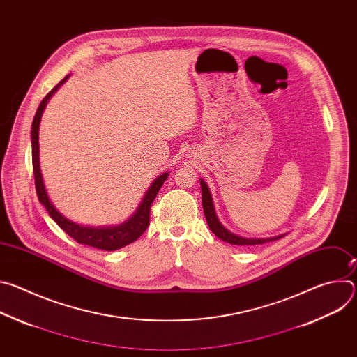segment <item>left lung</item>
<instances>
[{
  "label": "left lung",
  "mask_w": 357,
  "mask_h": 357,
  "mask_svg": "<svg viewBox=\"0 0 357 357\" xmlns=\"http://www.w3.org/2000/svg\"><path fill=\"white\" fill-rule=\"evenodd\" d=\"M200 188H202V205H203V212H205L206 222L209 225V229L213 231V234L218 236L220 240L234 244V245H256V244H263V243H268L273 240H278L282 237V236H278V237H273V238H244V237L230 233L218 220L211 192L208 189V185L202 179H200Z\"/></svg>",
  "instance_id": "left-lung-1"
}]
</instances>
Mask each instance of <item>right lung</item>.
I'll return each mask as SVG.
<instances>
[{
    "label": "right lung",
    "instance_id": "add662e5",
    "mask_svg": "<svg viewBox=\"0 0 357 357\" xmlns=\"http://www.w3.org/2000/svg\"><path fill=\"white\" fill-rule=\"evenodd\" d=\"M68 79V76L61 80L52 90H50L43 100L40 101V105L35 113L33 121H32V130H31V138H32V169H33V178H35V188H36V193H38V199L42 203V205L46 208L49 216L52 218L58 226L66 233L69 234L73 240H76L80 244L84 245H90L94 248H100V250H106V251H113L117 248H121L130 243H134L138 237L142 236V233L146 230L148 225H149V212H151V205L154 199L157 197L162 183L165 182V179L168 178V174L161 175L158 179H155V182L151 185L149 190L146 192L141 206L138 208V211L135 212V215L124 225L117 226V227H106V229H94V227H83L80 225H76L70 220H68L65 216H62L55 208L52 203H50L45 186H43V181H42V175H40V169H39V144H38V130H39V121H40V116L42 112L46 106V101L49 100V97L54 94V91L58 90V87Z\"/></svg>",
    "mask_w": 357,
    "mask_h": 357
}]
</instances>
